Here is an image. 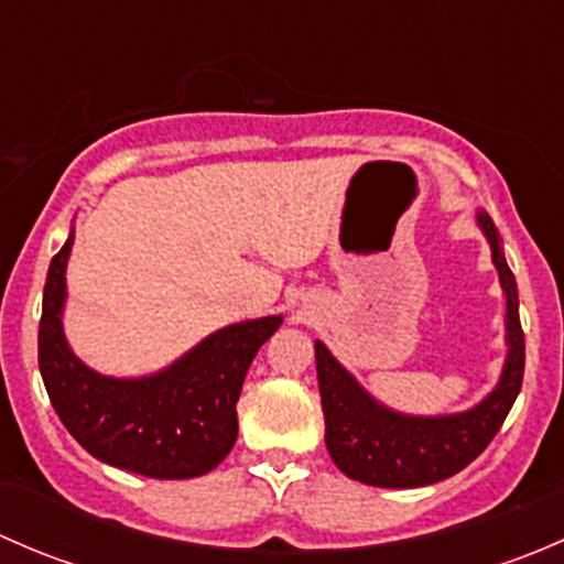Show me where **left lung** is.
I'll return each mask as SVG.
<instances>
[{
	"label": "left lung",
	"instance_id": "left-lung-1",
	"mask_svg": "<svg viewBox=\"0 0 564 564\" xmlns=\"http://www.w3.org/2000/svg\"><path fill=\"white\" fill-rule=\"evenodd\" d=\"M491 242L494 264L508 297V360L497 390L464 414L406 417L373 401L346 368L316 340L318 392L324 409V442L329 458L351 480L379 488H417L453 477L480 456L502 429L524 382V329L519 289L502 253V237L486 213H477Z\"/></svg>",
	"mask_w": 564,
	"mask_h": 564
}]
</instances>
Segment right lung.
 I'll use <instances>...</instances> for the list:
<instances>
[{"instance_id": "add662e5", "label": "right lung", "mask_w": 564, "mask_h": 564, "mask_svg": "<svg viewBox=\"0 0 564 564\" xmlns=\"http://www.w3.org/2000/svg\"><path fill=\"white\" fill-rule=\"evenodd\" d=\"M70 246L73 235L51 259L37 333L40 373L56 414L84 451L117 469L155 480L207 475L235 447L242 382L281 316L218 329L155 377H100L62 335Z\"/></svg>"}]
</instances>
